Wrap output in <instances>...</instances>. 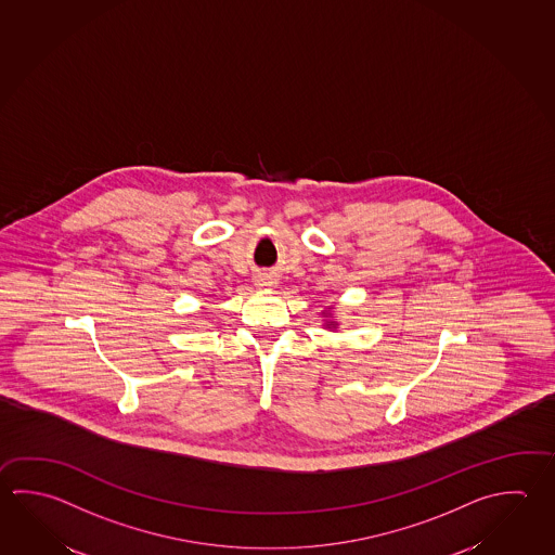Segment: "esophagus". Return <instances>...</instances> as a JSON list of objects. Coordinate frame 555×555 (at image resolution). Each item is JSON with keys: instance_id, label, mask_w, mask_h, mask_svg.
<instances>
[{"instance_id": "34e87169", "label": "esophagus", "mask_w": 555, "mask_h": 555, "mask_svg": "<svg viewBox=\"0 0 555 555\" xmlns=\"http://www.w3.org/2000/svg\"><path fill=\"white\" fill-rule=\"evenodd\" d=\"M272 279L271 276H267V274H261L259 279H257V286H261V288H269V286H272Z\"/></svg>"}]
</instances>
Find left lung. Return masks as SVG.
<instances>
[{
    "label": "left lung",
    "mask_w": 555,
    "mask_h": 555,
    "mask_svg": "<svg viewBox=\"0 0 555 555\" xmlns=\"http://www.w3.org/2000/svg\"><path fill=\"white\" fill-rule=\"evenodd\" d=\"M322 314H324V327L325 330H337V320H334V315H332V312H330V310H324V312H322Z\"/></svg>",
    "instance_id": "obj_1"
}]
</instances>
